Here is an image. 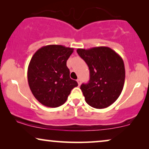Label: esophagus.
I'll return each mask as SVG.
<instances>
[{"mask_svg": "<svg viewBox=\"0 0 149 149\" xmlns=\"http://www.w3.org/2000/svg\"><path fill=\"white\" fill-rule=\"evenodd\" d=\"M77 83H78V85H79V86H80V85H81V81H80V79H77Z\"/></svg>", "mask_w": 149, "mask_h": 149, "instance_id": "1", "label": "esophagus"}]
</instances>
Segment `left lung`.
<instances>
[{
	"label": "left lung",
	"mask_w": 149,
	"mask_h": 149,
	"mask_svg": "<svg viewBox=\"0 0 149 149\" xmlns=\"http://www.w3.org/2000/svg\"><path fill=\"white\" fill-rule=\"evenodd\" d=\"M77 53L88 64L90 79L81 86L86 102L96 109L109 107L118 99L124 87V61L107 46L78 49Z\"/></svg>",
	"instance_id": "obj_1"
}]
</instances>
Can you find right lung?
<instances>
[{
    "mask_svg": "<svg viewBox=\"0 0 149 149\" xmlns=\"http://www.w3.org/2000/svg\"><path fill=\"white\" fill-rule=\"evenodd\" d=\"M73 51V48L51 44L42 46L33 55L27 70L29 86L35 98L43 105L59 107L78 86L70 79L66 65Z\"/></svg>",
    "mask_w": 149,
    "mask_h": 149,
    "instance_id": "right-lung-1",
    "label": "right lung"
}]
</instances>
